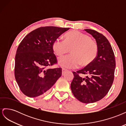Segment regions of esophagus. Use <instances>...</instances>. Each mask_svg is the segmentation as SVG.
<instances>
[{
    "instance_id": "obj_1",
    "label": "esophagus",
    "mask_w": 126,
    "mask_h": 126,
    "mask_svg": "<svg viewBox=\"0 0 126 126\" xmlns=\"http://www.w3.org/2000/svg\"><path fill=\"white\" fill-rule=\"evenodd\" d=\"M68 70L67 69H65L64 68H63L62 69V74L63 75Z\"/></svg>"
}]
</instances>
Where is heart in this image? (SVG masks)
<instances>
[{"label": "heart", "instance_id": "obj_1", "mask_svg": "<svg viewBox=\"0 0 126 126\" xmlns=\"http://www.w3.org/2000/svg\"><path fill=\"white\" fill-rule=\"evenodd\" d=\"M64 40L55 39L52 44L55 54L60 57L70 51V55L59 59L60 65L66 68H74L89 66L97 58L98 46L91 38L77 30H72L64 36ZM71 50H70V49Z\"/></svg>", "mask_w": 126, "mask_h": 126}]
</instances>
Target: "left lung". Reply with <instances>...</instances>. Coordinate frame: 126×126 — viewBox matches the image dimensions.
I'll use <instances>...</instances> for the list:
<instances>
[{"label":"left lung","mask_w":126,"mask_h":126,"mask_svg":"<svg viewBox=\"0 0 126 126\" xmlns=\"http://www.w3.org/2000/svg\"><path fill=\"white\" fill-rule=\"evenodd\" d=\"M85 30L96 39L98 54L89 66L73 72L70 87L79 101L89 104L101 100L108 94L114 80L116 60L111 45L102 34L92 29Z\"/></svg>","instance_id":"8db88e82"}]
</instances>
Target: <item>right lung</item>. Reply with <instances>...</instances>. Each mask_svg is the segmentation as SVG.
I'll return each mask as SVG.
<instances>
[{"instance_id":"obj_1","label":"right lung","mask_w":126,"mask_h":126,"mask_svg":"<svg viewBox=\"0 0 126 126\" xmlns=\"http://www.w3.org/2000/svg\"><path fill=\"white\" fill-rule=\"evenodd\" d=\"M69 28L41 27L27 35L19 45L15 56V77L21 92L29 97L47 94L62 75L52 48L53 41Z\"/></svg>"}]
</instances>
